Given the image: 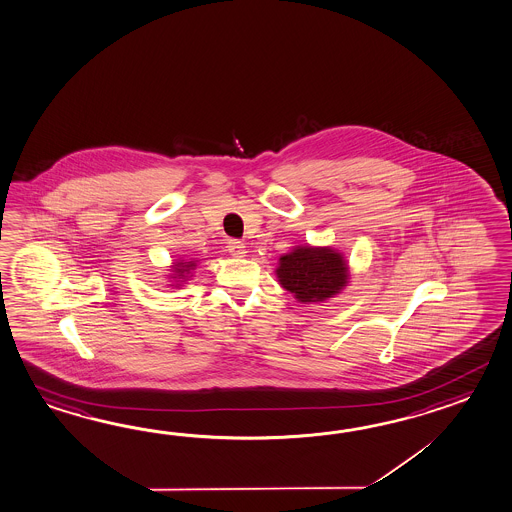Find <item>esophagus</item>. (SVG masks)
<instances>
[{
	"label": "esophagus",
	"instance_id": "obj_1",
	"mask_svg": "<svg viewBox=\"0 0 512 512\" xmlns=\"http://www.w3.org/2000/svg\"><path fill=\"white\" fill-rule=\"evenodd\" d=\"M228 251L233 257H244L246 246H244V242H240V240H229Z\"/></svg>",
	"mask_w": 512,
	"mask_h": 512
}]
</instances>
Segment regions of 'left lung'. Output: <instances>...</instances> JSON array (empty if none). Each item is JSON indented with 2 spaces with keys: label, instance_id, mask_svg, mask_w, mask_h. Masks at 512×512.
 Wrapping results in <instances>:
<instances>
[{
  "label": "left lung",
  "instance_id": "obj_1",
  "mask_svg": "<svg viewBox=\"0 0 512 512\" xmlns=\"http://www.w3.org/2000/svg\"><path fill=\"white\" fill-rule=\"evenodd\" d=\"M277 277L301 303H318L347 284V264L329 248L303 246L281 257Z\"/></svg>",
  "mask_w": 512,
  "mask_h": 512
}]
</instances>
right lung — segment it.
<instances>
[{
	"instance_id": "1",
	"label": "right lung",
	"mask_w": 512,
	"mask_h": 512,
	"mask_svg": "<svg viewBox=\"0 0 512 512\" xmlns=\"http://www.w3.org/2000/svg\"><path fill=\"white\" fill-rule=\"evenodd\" d=\"M194 262H178V264H174V272H176V275L182 279V277H185V273H189V270H193Z\"/></svg>"
}]
</instances>
